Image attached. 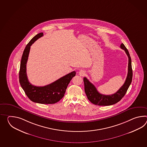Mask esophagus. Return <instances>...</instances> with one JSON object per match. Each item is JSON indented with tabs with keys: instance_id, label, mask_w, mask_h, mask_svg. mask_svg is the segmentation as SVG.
<instances>
[{
	"instance_id": "esophagus-1",
	"label": "esophagus",
	"mask_w": 147,
	"mask_h": 147,
	"mask_svg": "<svg viewBox=\"0 0 147 147\" xmlns=\"http://www.w3.org/2000/svg\"><path fill=\"white\" fill-rule=\"evenodd\" d=\"M78 74H79V75H80L81 76H84V75L85 74V71H84L83 70H81V71H80Z\"/></svg>"
}]
</instances>
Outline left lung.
Listing matches in <instances>:
<instances>
[{"label": "left lung", "instance_id": "8db88e82", "mask_svg": "<svg viewBox=\"0 0 147 147\" xmlns=\"http://www.w3.org/2000/svg\"><path fill=\"white\" fill-rule=\"evenodd\" d=\"M120 47L122 49L124 50L128 56V72L124 84L121 86L116 93L111 95L102 94L98 91L94 85L89 81L87 78L85 77L83 78L85 94L88 100L94 105L108 106L117 103L118 102L120 101L124 96V95L127 93L129 86L130 85L132 79L131 59L129 53L123 43L121 44Z\"/></svg>", "mask_w": 147, "mask_h": 147}]
</instances>
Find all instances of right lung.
Here are the masks:
<instances>
[{
    "mask_svg": "<svg viewBox=\"0 0 147 147\" xmlns=\"http://www.w3.org/2000/svg\"><path fill=\"white\" fill-rule=\"evenodd\" d=\"M42 36L43 33L37 34L30 40L24 51L19 73L20 84L32 101L40 104H54L63 98L67 87L72 78L75 76L76 72H71L52 83L44 86H36L30 83L26 74V64L30 46L37 39Z\"/></svg>",
    "mask_w": 147,
    "mask_h": 147,
    "instance_id": "add662e5",
    "label": "right lung"
}]
</instances>
